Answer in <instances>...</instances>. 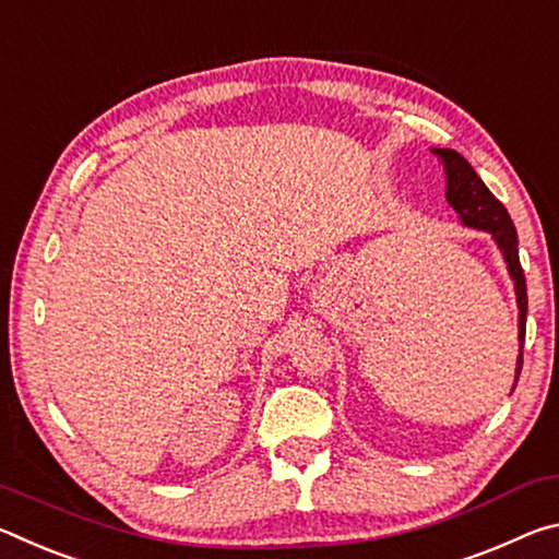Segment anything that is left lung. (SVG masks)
<instances>
[{
	"instance_id": "left-lung-1",
	"label": "left lung",
	"mask_w": 559,
	"mask_h": 559,
	"mask_svg": "<svg viewBox=\"0 0 559 559\" xmlns=\"http://www.w3.org/2000/svg\"><path fill=\"white\" fill-rule=\"evenodd\" d=\"M433 153L441 158L445 170V200L455 213H459L461 223L465 227H475V230L490 233L492 240L498 242L502 258H506L510 280L515 282V297H518V366H515V383L520 379V369H523V346H525V322H527V285L525 272L520 267L518 258V233L515 225L508 215L506 205L490 193L486 182L480 180L478 173L473 170L468 160L461 153L451 148H433Z\"/></svg>"
}]
</instances>
